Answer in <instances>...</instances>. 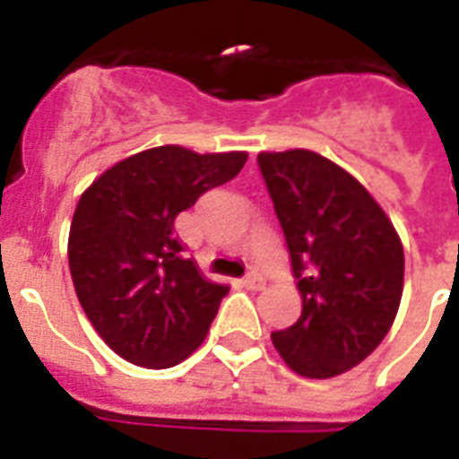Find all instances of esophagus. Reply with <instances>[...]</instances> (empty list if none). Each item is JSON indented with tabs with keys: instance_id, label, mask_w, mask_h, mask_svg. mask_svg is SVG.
I'll return each instance as SVG.
<instances>
[{
	"instance_id": "obj_1",
	"label": "esophagus",
	"mask_w": 459,
	"mask_h": 459,
	"mask_svg": "<svg viewBox=\"0 0 459 459\" xmlns=\"http://www.w3.org/2000/svg\"><path fill=\"white\" fill-rule=\"evenodd\" d=\"M264 283H266L264 276L257 272H250L247 276H245V286L250 288V290H262V288H264Z\"/></svg>"
}]
</instances>
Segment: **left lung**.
I'll return each mask as SVG.
<instances>
[{"instance_id":"obj_1","label":"left lung","mask_w":459,"mask_h":459,"mask_svg":"<svg viewBox=\"0 0 459 459\" xmlns=\"http://www.w3.org/2000/svg\"><path fill=\"white\" fill-rule=\"evenodd\" d=\"M302 298L293 326L272 333L300 377L331 378L367 359L391 331L405 281L393 221L367 187L312 150L259 152Z\"/></svg>"}]
</instances>
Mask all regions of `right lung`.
Returning a JSON list of instances; mask_svg holds the SVG:
<instances>
[{"label": "right lung", "mask_w": 459, "mask_h": 459, "mask_svg": "<svg viewBox=\"0 0 459 459\" xmlns=\"http://www.w3.org/2000/svg\"><path fill=\"white\" fill-rule=\"evenodd\" d=\"M245 161L247 152L152 147L117 161L81 195L68 269L85 316L126 362L169 369L204 341L229 286L180 255L173 221Z\"/></svg>", "instance_id": "add662e5"}]
</instances>
